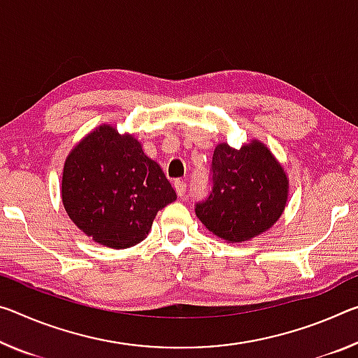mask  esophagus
Returning <instances> with one entry per match:
<instances>
[{"label":"esophagus","instance_id":"esophagus-1","mask_svg":"<svg viewBox=\"0 0 358 358\" xmlns=\"http://www.w3.org/2000/svg\"><path fill=\"white\" fill-rule=\"evenodd\" d=\"M186 183L185 181H181V180H177L175 181V191H177V194L180 196V197H185V194H186Z\"/></svg>","mask_w":358,"mask_h":358}]
</instances>
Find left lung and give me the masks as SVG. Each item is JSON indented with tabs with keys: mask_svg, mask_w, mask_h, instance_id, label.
<instances>
[{
	"mask_svg": "<svg viewBox=\"0 0 358 358\" xmlns=\"http://www.w3.org/2000/svg\"><path fill=\"white\" fill-rule=\"evenodd\" d=\"M212 191L196 202V215L208 231L231 243L269 229L283 212L287 175L259 141L241 150L221 143L213 151Z\"/></svg>",
	"mask_w": 358,
	"mask_h": 358,
	"instance_id": "8db88e82",
	"label": "left lung"
}]
</instances>
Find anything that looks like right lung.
Returning <instances> with one entry per match:
<instances>
[{
	"instance_id": "add662e5",
	"label": "right lung",
	"mask_w": 358,
	"mask_h": 358,
	"mask_svg": "<svg viewBox=\"0 0 358 358\" xmlns=\"http://www.w3.org/2000/svg\"><path fill=\"white\" fill-rule=\"evenodd\" d=\"M177 199L159 164L132 135L100 126L66 157L62 201L92 241L111 248L137 245L156 213Z\"/></svg>"
}]
</instances>
